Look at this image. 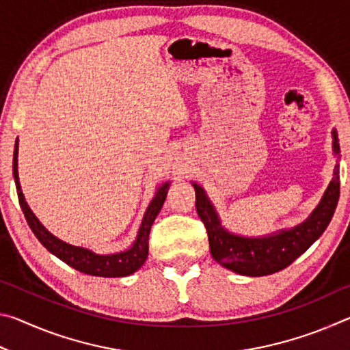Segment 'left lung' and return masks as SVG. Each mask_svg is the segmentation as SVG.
Masks as SVG:
<instances>
[{
	"label": "left lung",
	"mask_w": 350,
	"mask_h": 350,
	"mask_svg": "<svg viewBox=\"0 0 350 350\" xmlns=\"http://www.w3.org/2000/svg\"><path fill=\"white\" fill-rule=\"evenodd\" d=\"M332 134H334V150L338 152V135L335 131ZM334 176L321 204L306 222L292 230H284L278 234L256 239L241 238L225 232L204 189L193 183L196 189V211L208 233L211 256L224 267L247 276L271 275L286 269L327 228L340 198L338 165L335 167Z\"/></svg>",
	"instance_id": "1"
}]
</instances>
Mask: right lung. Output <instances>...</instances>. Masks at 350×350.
Wrapping results in <instances>:
<instances>
[{"instance_id":"right-lung-1","label":"right lung","mask_w":350,"mask_h":350,"mask_svg":"<svg viewBox=\"0 0 350 350\" xmlns=\"http://www.w3.org/2000/svg\"><path fill=\"white\" fill-rule=\"evenodd\" d=\"M16 156H18V139L15 142V151H14V177L16 183V193H18V200L25 217L29 224V227L37 236V239L43 244L47 250L52 254H55L58 259H62L63 262H66L70 267L81 271V273L92 275V276H105V278H118V276H128L134 273L135 270H139L148 256V239H150V230L154 222V219L161 211L162 205L167 199L168 191V183L157 189L156 196L151 200L150 206L145 213L144 222L139 230L137 239H135L134 245L129 250L123 253L116 254H96L86 248L69 245L66 242L55 238L54 234H51L47 230L40 224V221L35 217L33 213L29 208L25 196L21 193V187L18 182V170H16Z\"/></svg>"}]
</instances>
